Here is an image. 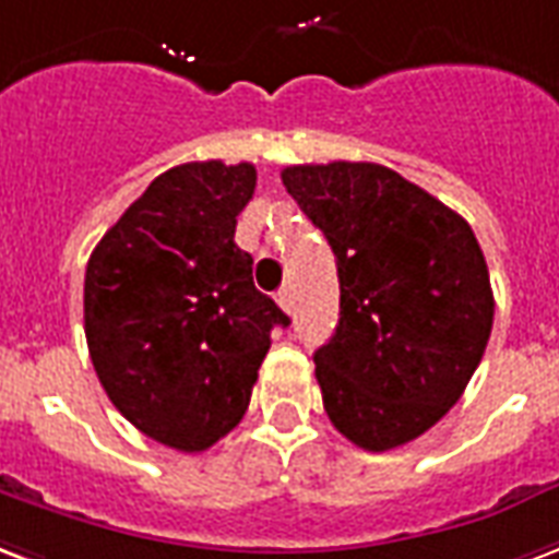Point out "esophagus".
Here are the masks:
<instances>
[{"label": "esophagus", "mask_w": 559, "mask_h": 559, "mask_svg": "<svg viewBox=\"0 0 559 559\" xmlns=\"http://www.w3.org/2000/svg\"><path fill=\"white\" fill-rule=\"evenodd\" d=\"M278 305H281V311L290 313V308H293V293L287 290V287H284V290L278 293Z\"/></svg>", "instance_id": "34e87169"}]
</instances>
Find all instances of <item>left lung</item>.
<instances>
[{
  "mask_svg": "<svg viewBox=\"0 0 559 559\" xmlns=\"http://www.w3.org/2000/svg\"><path fill=\"white\" fill-rule=\"evenodd\" d=\"M281 180L337 260L341 320L313 353L325 415L364 450L408 444L456 406L489 343L477 237L384 165H290Z\"/></svg>",
  "mask_w": 559,
  "mask_h": 559,
  "instance_id": "left-lung-1",
  "label": "left lung"
}]
</instances>
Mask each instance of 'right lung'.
Instances as JSON below:
<instances>
[{"mask_svg":"<svg viewBox=\"0 0 559 559\" xmlns=\"http://www.w3.org/2000/svg\"><path fill=\"white\" fill-rule=\"evenodd\" d=\"M254 186L251 163L168 168L85 269V337L103 391L132 427L180 453L237 427L269 334L290 325L234 242Z\"/></svg>","mask_w":559,"mask_h":559,"instance_id":"right-lung-1","label":"right lung"}]
</instances>
